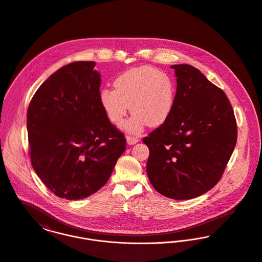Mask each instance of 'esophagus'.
<instances>
[{
    "mask_svg": "<svg viewBox=\"0 0 262 262\" xmlns=\"http://www.w3.org/2000/svg\"><path fill=\"white\" fill-rule=\"evenodd\" d=\"M139 142H140V139L137 138V137H130V136L126 137V144L127 145H135V144H137Z\"/></svg>",
    "mask_w": 262,
    "mask_h": 262,
    "instance_id": "34e87169",
    "label": "esophagus"
}]
</instances>
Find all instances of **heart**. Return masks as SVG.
Returning <instances> with one entry per match:
<instances>
[{
	"label": "heart",
	"mask_w": 262,
	"mask_h": 262,
	"mask_svg": "<svg viewBox=\"0 0 262 262\" xmlns=\"http://www.w3.org/2000/svg\"><path fill=\"white\" fill-rule=\"evenodd\" d=\"M116 89L105 88L99 102L108 120L119 124L129 110L134 113L121 126L127 134H140L147 125L158 127L174 111L176 85L167 73L147 66L133 68L117 76Z\"/></svg>",
	"instance_id": "obj_1"
}]
</instances>
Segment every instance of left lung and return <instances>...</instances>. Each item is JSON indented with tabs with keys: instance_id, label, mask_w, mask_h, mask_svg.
<instances>
[{
	"instance_id": "left-lung-1",
	"label": "left lung",
	"mask_w": 262,
	"mask_h": 262,
	"mask_svg": "<svg viewBox=\"0 0 262 262\" xmlns=\"http://www.w3.org/2000/svg\"><path fill=\"white\" fill-rule=\"evenodd\" d=\"M174 111L143 142L149 148L146 174L152 187L174 200H189L221 179L237 141L232 106L224 91L197 68L172 65Z\"/></svg>"
}]
</instances>
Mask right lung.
Wrapping results in <instances>:
<instances>
[{
  "label": "right lung",
  "mask_w": 262,
  "mask_h": 262,
  "mask_svg": "<svg viewBox=\"0 0 262 262\" xmlns=\"http://www.w3.org/2000/svg\"><path fill=\"white\" fill-rule=\"evenodd\" d=\"M95 62L78 61L53 73L34 94L27 113L32 167L60 198L79 200L108 181L125 149L124 136L99 102Z\"/></svg>",
  "instance_id": "1"
}]
</instances>
